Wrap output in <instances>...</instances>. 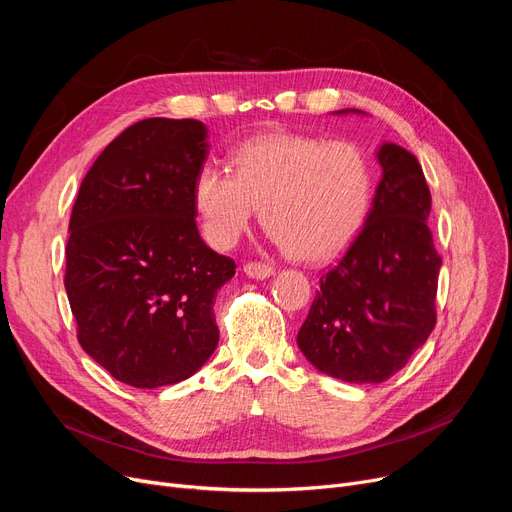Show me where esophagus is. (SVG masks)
<instances>
[{
	"instance_id": "esophagus-1",
	"label": "esophagus",
	"mask_w": 512,
	"mask_h": 512,
	"mask_svg": "<svg viewBox=\"0 0 512 512\" xmlns=\"http://www.w3.org/2000/svg\"><path fill=\"white\" fill-rule=\"evenodd\" d=\"M245 274L249 278H255V280H265L270 278L274 274V267L270 263H259V261H249L245 265Z\"/></svg>"
}]
</instances>
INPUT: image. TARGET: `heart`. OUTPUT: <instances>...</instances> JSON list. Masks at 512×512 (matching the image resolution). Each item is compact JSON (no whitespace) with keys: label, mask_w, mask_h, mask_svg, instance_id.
<instances>
[{"label":"heart","mask_w":512,"mask_h":512,"mask_svg":"<svg viewBox=\"0 0 512 512\" xmlns=\"http://www.w3.org/2000/svg\"><path fill=\"white\" fill-rule=\"evenodd\" d=\"M371 197L373 166L361 147L297 132L255 134L232 149L230 170L203 164L193 180V207L213 247H234L259 207L261 226L301 261L342 251Z\"/></svg>","instance_id":"b5f03b06"}]
</instances>
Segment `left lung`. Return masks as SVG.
Returning <instances> with one entry per match:
<instances>
[{
	"label": "left lung",
	"instance_id": "1",
	"mask_svg": "<svg viewBox=\"0 0 512 512\" xmlns=\"http://www.w3.org/2000/svg\"><path fill=\"white\" fill-rule=\"evenodd\" d=\"M378 159L382 180L365 226L319 278L297 336L315 369L351 384L392 378L436 326L442 257L427 226L429 186L407 149L384 143Z\"/></svg>",
	"mask_w": 512,
	"mask_h": 512
}]
</instances>
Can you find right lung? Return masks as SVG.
Returning <instances> with one entry per match:
<instances>
[{
    "instance_id": "obj_1",
    "label": "right lung",
    "mask_w": 512,
    "mask_h": 512,
    "mask_svg": "<svg viewBox=\"0 0 512 512\" xmlns=\"http://www.w3.org/2000/svg\"><path fill=\"white\" fill-rule=\"evenodd\" d=\"M199 120L147 118L95 159L70 215L64 286L85 353L134 388L191 378L220 340L213 303L236 263L199 236Z\"/></svg>"
}]
</instances>
